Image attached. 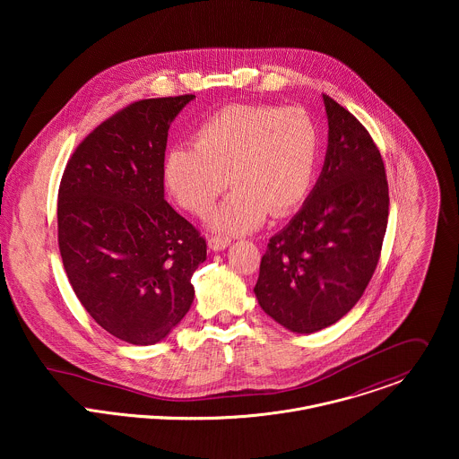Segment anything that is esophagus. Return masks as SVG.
Returning <instances> with one entry per match:
<instances>
[{
  "label": "esophagus",
  "instance_id": "34e87169",
  "mask_svg": "<svg viewBox=\"0 0 459 459\" xmlns=\"http://www.w3.org/2000/svg\"><path fill=\"white\" fill-rule=\"evenodd\" d=\"M228 246H230L228 238H219V237L208 238V249L210 251H224Z\"/></svg>",
  "mask_w": 459,
  "mask_h": 459
}]
</instances>
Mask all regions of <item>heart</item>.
Returning <instances> with one entry per match:
<instances>
[{
  "mask_svg": "<svg viewBox=\"0 0 459 459\" xmlns=\"http://www.w3.org/2000/svg\"><path fill=\"white\" fill-rule=\"evenodd\" d=\"M195 143L166 153L164 182L177 203L196 215L210 210L228 182L235 186L208 217L213 233H251L268 212H291L311 189L318 131L300 108L233 104L208 117Z\"/></svg>",
  "mask_w": 459,
  "mask_h": 459,
  "instance_id": "1",
  "label": "heart"
}]
</instances>
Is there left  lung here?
I'll list each match as a JSON object with an SVG mask.
<instances>
[{"label": "left lung", "instance_id": "left-lung-1", "mask_svg": "<svg viewBox=\"0 0 459 459\" xmlns=\"http://www.w3.org/2000/svg\"><path fill=\"white\" fill-rule=\"evenodd\" d=\"M328 144L318 182L263 255L255 293L263 311L297 333L341 320L378 264L389 186L382 155L362 124L328 95Z\"/></svg>", "mask_w": 459, "mask_h": 459}]
</instances>
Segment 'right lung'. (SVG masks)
Here are the masks:
<instances>
[{
	"label": "right lung",
	"mask_w": 459,
	"mask_h": 459,
	"mask_svg": "<svg viewBox=\"0 0 459 459\" xmlns=\"http://www.w3.org/2000/svg\"><path fill=\"white\" fill-rule=\"evenodd\" d=\"M193 99L134 102L77 146L62 178L66 277L88 315L131 344H155L184 320L206 260L196 228L164 199L168 131Z\"/></svg>",
	"instance_id": "obj_1"
}]
</instances>
